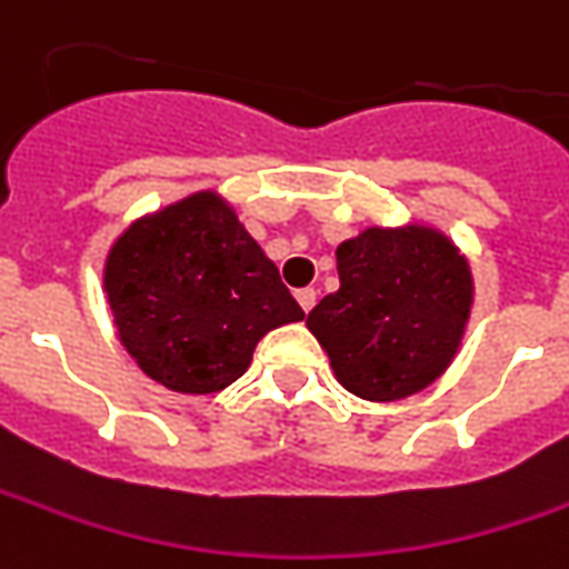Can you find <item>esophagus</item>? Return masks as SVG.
Listing matches in <instances>:
<instances>
[{"label":"esophagus","mask_w":569,"mask_h":569,"mask_svg":"<svg viewBox=\"0 0 569 569\" xmlns=\"http://www.w3.org/2000/svg\"><path fill=\"white\" fill-rule=\"evenodd\" d=\"M296 299H299L301 311H311V308L317 305V289H299V292H296Z\"/></svg>","instance_id":"obj_1"}]
</instances>
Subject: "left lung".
<instances>
[{
  "mask_svg": "<svg viewBox=\"0 0 569 569\" xmlns=\"http://www.w3.org/2000/svg\"><path fill=\"white\" fill-rule=\"evenodd\" d=\"M339 289L308 315L336 380L365 401H401L446 373L473 311V270L430 223L367 227L336 249Z\"/></svg>",
  "mask_w": 569,
  "mask_h": 569,
  "instance_id": "1",
  "label": "left lung"
}]
</instances>
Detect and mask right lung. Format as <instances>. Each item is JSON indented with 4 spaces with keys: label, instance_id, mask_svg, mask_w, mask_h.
<instances>
[{
    "label": "right lung",
    "instance_id": "add662e5",
    "mask_svg": "<svg viewBox=\"0 0 569 569\" xmlns=\"http://www.w3.org/2000/svg\"><path fill=\"white\" fill-rule=\"evenodd\" d=\"M102 289L139 370L187 396L227 389L270 330L305 317L277 264L214 189L127 223L106 254Z\"/></svg>",
    "mask_w": 569,
    "mask_h": 569
}]
</instances>
